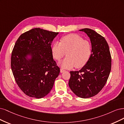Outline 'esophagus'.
<instances>
[{
    "mask_svg": "<svg viewBox=\"0 0 124 124\" xmlns=\"http://www.w3.org/2000/svg\"><path fill=\"white\" fill-rule=\"evenodd\" d=\"M65 70H63V69H60V72L61 73H63V72H64V71H65Z\"/></svg>",
    "mask_w": 124,
    "mask_h": 124,
    "instance_id": "34e87169",
    "label": "esophagus"
}]
</instances>
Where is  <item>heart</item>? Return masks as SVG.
I'll use <instances>...</instances> for the list:
<instances>
[{"mask_svg": "<svg viewBox=\"0 0 124 124\" xmlns=\"http://www.w3.org/2000/svg\"><path fill=\"white\" fill-rule=\"evenodd\" d=\"M54 58L60 61L65 55L67 57L61 63L65 69H70L75 65L81 68L89 61L92 54V45L90 42L80 36L70 34L63 37L61 42L54 43L52 47Z\"/></svg>", "mask_w": 124, "mask_h": 124, "instance_id": "obj_1", "label": "heart"}]
</instances>
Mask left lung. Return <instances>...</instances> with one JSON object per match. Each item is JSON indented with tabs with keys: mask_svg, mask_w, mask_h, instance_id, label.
Masks as SVG:
<instances>
[{
	"mask_svg": "<svg viewBox=\"0 0 124 124\" xmlns=\"http://www.w3.org/2000/svg\"><path fill=\"white\" fill-rule=\"evenodd\" d=\"M92 44L89 61L79 71H70L69 85L77 96L87 98L97 95L106 85L111 69V56L105 39L94 30L85 28Z\"/></svg>",
	"mask_w": 124,
	"mask_h": 124,
	"instance_id": "1",
	"label": "left lung"
}]
</instances>
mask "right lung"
Masks as SVG:
<instances>
[{"instance_id": "obj_1", "label": "right lung", "mask_w": 124, "mask_h": 124, "mask_svg": "<svg viewBox=\"0 0 124 124\" xmlns=\"http://www.w3.org/2000/svg\"><path fill=\"white\" fill-rule=\"evenodd\" d=\"M58 33L36 28L21 34L15 44L11 59L12 71L20 89L30 97L46 96L60 72L51 47ZM28 54L32 56L29 61L25 58Z\"/></svg>"}]
</instances>
